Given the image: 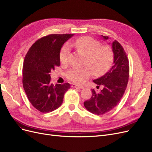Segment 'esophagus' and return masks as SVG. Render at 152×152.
Returning a JSON list of instances; mask_svg holds the SVG:
<instances>
[{"mask_svg": "<svg viewBox=\"0 0 152 152\" xmlns=\"http://www.w3.org/2000/svg\"><path fill=\"white\" fill-rule=\"evenodd\" d=\"M72 87H75V88H76V87H77V88H80V89H84V87L82 86H80V85H77V84H73L72 85Z\"/></svg>", "mask_w": 152, "mask_h": 152, "instance_id": "esophagus-1", "label": "esophagus"}]
</instances>
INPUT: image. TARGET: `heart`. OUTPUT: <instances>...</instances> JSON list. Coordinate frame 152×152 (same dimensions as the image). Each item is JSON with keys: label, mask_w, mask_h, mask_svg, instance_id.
Returning <instances> with one entry per match:
<instances>
[{"label": "heart", "mask_w": 152, "mask_h": 152, "mask_svg": "<svg viewBox=\"0 0 152 152\" xmlns=\"http://www.w3.org/2000/svg\"><path fill=\"white\" fill-rule=\"evenodd\" d=\"M72 45L77 50L85 55V65L87 66L70 69L67 72V77L72 82L77 84L83 83L91 77L93 72L95 75H102L111 66L113 60V53L110 47L107 45L101 46L99 41L90 37L78 38ZM70 53L69 44L64 45L59 53V59L62 64L68 62Z\"/></svg>", "instance_id": "heart-1"}]
</instances>
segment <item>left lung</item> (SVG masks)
<instances>
[{"instance_id":"obj_1","label":"left lung","mask_w":152,"mask_h":152,"mask_svg":"<svg viewBox=\"0 0 152 152\" xmlns=\"http://www.w3.org/2000/svg\"><path fill=\"white\" fill-rule=\"evenodd\" d=\"M102 36L104 40L108 37ZM113 62L112 68L104 75L93 82L101 86L100 92L92 90L91 98L84 103L85 108L95 115L108 113L117 105L125 93L129 75V64L125 50L117 40L112 43Z\"/></svg>"}]
</instances>
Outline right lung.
<instances>
[{
  "label": "right lung",
  "mask_w": 152,
  "mask_h": 152,
  "mask_svg": "<svg viewBox=\"0 0 152 152\" xmlns=\"http://www.w3.org/2000/svg\"><path fill=\"white\" fill-rule=\"evenodd\" d=\"M73 34H50L31 45L23 66V86L33 107L42 113L51 112L61 105L70 84L50 82V71L60 65L59 53Z\"/></svg>",
  "instance_id": "obj_1"
}]
</instances>
